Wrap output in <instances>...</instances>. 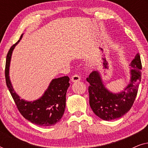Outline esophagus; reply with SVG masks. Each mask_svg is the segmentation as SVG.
Masks as SVG:
<instances>
[{
	"label": "esophagus",
	"instance_id": "obj_1",
	"mask_svg": "<svg viewBox=\"0 0 148 148\" xmlns=\"http://www.w3.org/2000/svg\"><path fill=\"white\" fill-rule=\"evenodd\" d=\"M80 79H81L80 76L78 75H73L71 78V81L73 82H79V81H80Z\"/></svg>",
	"mask_w": 148,
	"mask_h": 148
}]
</instances>
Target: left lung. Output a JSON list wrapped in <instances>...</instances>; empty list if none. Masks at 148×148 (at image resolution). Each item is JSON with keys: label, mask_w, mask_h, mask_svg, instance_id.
<instances>
[{"label": "left lung", "mask_w": 148, "mask_h": 148, "mask_svg": "<svg viewBox=\"0 0 148 148\" xmlns=\"http://www.w3.org/2000/svg\"><path fill=\"white\" fill-rule=\"evenodd\" d=\"M130 66L132 67L130 82L124 90L119 93L111 92L105 87L98 71H92L86 79L90 83V106L99 118L104 121L119 119L128 112L132 107L141 78L142 66L139 53L131 61Z\"/></svg>", "instance_id": "left-lung-1"}]
</instances>
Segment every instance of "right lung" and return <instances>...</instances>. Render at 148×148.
I'll list each match as a JSON object with an SVG mask.
<instances>
[{"mask_svg":"<svg viewBox=\"0 0 148 148\" xmlns=\"http://www.w3.org/2000/svg\"><path fill=\"white\" fill-rule=\"evenodd\" d=\"M22 36L23 34L19 41L13 44L8 52L5 66L6 84L17 109L24 118L40 126H52L59 122L64 114L66 91L70 86L69 77L64 76L52 79L43 96L38 100L28 102L20 98L12 86L9 73L12 52Z\"/></svg>","mask_w":148,"mask_h":148,"instance_id":"1","label":"right lung"}]
</instances>
